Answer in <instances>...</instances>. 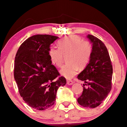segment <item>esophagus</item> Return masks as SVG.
<instances>
[{"label":"esophagus","mask_w":127,"mask_h":127,"mask_svg":"<svg viewBox=\"0 0 127 127\" xmlns=\"http://www.w3.org/2000/svg\"><path fill=\"white\" fill-rule=\"evenodd\" d=\"M67 85H71L74 83V82H73L72 80H67Z\"/></svg>","instance_id":"1"}]
</instances>
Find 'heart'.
Returning <instances> with one entry per match:
<instances>
[{"instance_id":"1","label":"heart","mask_w":127,"mask_h":127,"mask_svg":"<svg viewBox=\"0 0 127 127\" xmlns=\"http://www.w3.org/2000/svg\"><path fill=\"white\" fill-rule=\"evenodd\" d=\"M59 48L51 47L48 54L53 63L62 66L64 56H68L65 64L60 73L66 79H71L77 74L79 68L83 69L88 65L92 53V45L89 41L82 40L76 35L64 37L58 42Z\"/></svg>"}]
</instances>
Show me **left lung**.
<instances>
[{"instance_id":"1","label":"left lung","mask_w":127,"mask_h":127,"mask_svg":"<svg viewBox=\"0 0 127 127\" xmlns=\"http://www.w3.org/2000/svg\"><path fill=\"white\" fill-rule=\"evenodd\" d=\"M88 38L92 42V53L86 68L77 78L84 81L88 88L83 87V92L77 102L83 107L94 108L101 104L111 91L113 69L104 43L92 35H88Z\"/></svg>"}]
</instances>
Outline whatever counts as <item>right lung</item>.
<instances>
[{
    "label": "right lung",
    "mask_w": 127,
    "mask_h": 127,
    "mask_svg": "<svg viewBox=\"0 0 127 127\" xmlns=\"http://www.w3.org/2000/svg\"><path fill=\"white\" fill-rule=\"evenodd\" d=\"M58 36L38 34L21 44L15 57L14 78L23 100L36 110L54 104L56 94L66 79L60 73L48 54L50 46Z\"/></svg>",
    "instance_id": "1"
}]
</instances>
